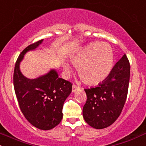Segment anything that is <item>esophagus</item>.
I'll return each mask as SVG.
<instances>
[{
    "label": "esophagus",
    "mask_w": 146,
    "mask_h": 146,
    "mask_svg": "<svg viewBox=\"0 0 146 146\" xmlns=\"http://www.w3.org/2000/svg\"><path fill=\"white\" fill-rule=\"evenodd\" d=\"M78 89H79V86H76V85H74H74L72 86V93L76 92V91H77Z\"/></svg>",
    "instance_id": "obj_1"
}]
</instances>
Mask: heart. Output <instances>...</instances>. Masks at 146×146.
Masks as SVG:
<instances>
[{"mask_svg": "<svg viewBox=\"0 0 146 146\" xmlns=\"http://www.w3.org/2000/svg\"><path fill=\"white\" fill-rule=\"evenodd\" d=\"M71 62L79 67V74L86 84L95 85L101 83L111 72L114 62L112 48L106 43H94L76 52ZM66 73L72 72L67 62L62 63Z\"/></svg>", "mask_w": 146, "mask_h": 146, "instance_id": "b5f03b06", "label": "heart"}]
</instances>
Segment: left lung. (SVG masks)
I'll list each match as a JSON object with an SVG mask.
<instances>
[{
    "instance_id": "8db88e82",
    "label": "left lung",
    "mask_w": 146,
    "mask_h": 146,
    "mask_svg": "<svg viewBox=\"0 0 146 146\" xmlns=\"http://www.w3.org/2000/svg\"><path fill=\"white\" fill-rule=\"evenodd\" d=\"M129 78L130 64L124 54L103 82L84 89L87 100L83 108V117L87 124L101 129L116 121L126 102Z\"/></svg>"
}]
</instances>
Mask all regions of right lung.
Masks as SVG:
<instances>
[{
	"mask_svg": "<svg viewBox=\"0 0 146 146\" xmlns=\"http://www.w3.org/2000/svg\"><path fill=\"white\" fill-rule=\"evenodd\" d=\"M43 39L29 45L18 57L13 75L15 92L21 111L31 124L41 130H50L60 124L62 119L64 101L72 92V84L59 78L51 69L46 74L29 79L20 70L25 55L35 50Z\"/></svg>",
	"mask_w": 146,
	"mask_h": 146,
	"instance_id": "add662e5",
	"label": "right lung"
}]
</instances>
